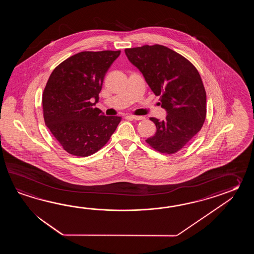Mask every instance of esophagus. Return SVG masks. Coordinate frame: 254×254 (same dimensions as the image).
<instances>
[{
	"instance_id": "esophagus-1",
	"label": "esophagus",
	"mask_w": 254,
	"mask_h": 254,
	"mask_svg": "<svg viewBox=\"0 0 254 254\" xmlns=\"http://www.w3.org/2000/svg\"><path fill=\"white\" fill-rule=\"evenodd\" d=\"M129 119L135 120V121H140V120L145 119V117L143 116H135V115H128Z\"/></svg>"
}]
</instances>
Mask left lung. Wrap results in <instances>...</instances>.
<instances>
[{"mask_svg":"<svg viewBox=\"0 0 254 254\" xmlns=\"http://www.w3.org/2000/svg\"><path fill=\"white\" fill-rule=\"evenodd\" d=\"M125 54L167 112L163 121L150 118L157 130L146 142L162 153L177 152L205 121L206 92L199 71L184 56L163 45L125 49Z\"/></svg>","mask_w":254,"mask_h":254,"instance_id":"8db88e82","label":"left lung"}]
</instances>
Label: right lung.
<instances>
[{
    "instance_id": "add662e5",
    "label": "right lung",
    "mask_w": 254,
    "mask_h": 254,
    "mask_svg": "<svg viewBox=\"0 0 254 254\" xmlns=\"http://www.w3.org/2000/svg\"><path fill=\"white\" fill-rule=\"evenodd\" d=\"M121 51L81 52L58 65L43 93L45 125L65 151L86 157L107 143L122 118L94 108L103 79Z\"/></svg>"
}]
</instances>
